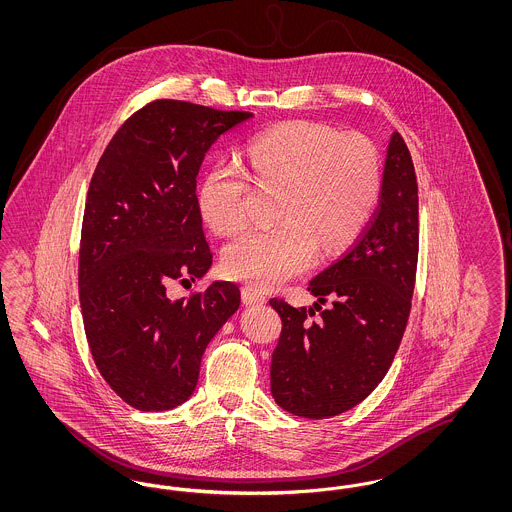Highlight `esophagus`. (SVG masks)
Returning a JSON list of instances; mask_svg holds the SVG:
<instances>
[{
    "label": "esophagus",
    "mask_w": 512,
    "mask_h": 512,
    "mask_svg": "<svg viewBox=\"0 0 512 512\" xmlns=\"http://www.w3.org/2000/svg\"><path fill=\"white\" fill-rule=\"evenodd\" d=\"M242 299H244L245 305H263L267 303V297L253 288H244L242 290Z\"/></svg>",
    "instance_id": "34e87169"
}]
</instances>
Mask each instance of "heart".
<instances>
[{
	"instance_id": "1",
	"label": "heart",
	"mask_w": 512,
	"mask_h": 512,
	"mask_svg": "<svg viewBox=\"0 0 512 512\" xmlns=\"http://www.w3.org/2000/svg\"><path fill=\"white\" fill-rule=\"evenodd\" d=\"M247 167L257 182L278 184L276 224L249 230L224 249V272L259 290H272L326 253L351 244L372 217L382 174L376 149L318 122L292 121L259 132L247 144ZM247 172L230 159L215 161L197 186V211L220 236L247 220Z\"/></svg>"
}]
</instances>
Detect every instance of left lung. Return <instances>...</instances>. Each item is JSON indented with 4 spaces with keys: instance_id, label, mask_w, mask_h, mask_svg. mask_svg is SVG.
<instances>
[{
    "instance_id": "obj_1",
    "label": "left lung",
    "mask_w": 512,
    "mask_h": 512,
    "mask_svg": "<svg viewBox=\"0 0 512 512\" xmlns=\"http://www.w3.org/2000/svg\"><path fill=\"white\" fill-rule=\"evenodd\" d=\"M418 261V186L409 147L393 132L380 205L365 232L309 282L313 307L270 299L282 317L272 353L270 393L288 413L328 418L370 395L403 338ZM329 303L322 312L320 304ZM321 312L317 321L314 309Z\"/></svg>"
}]
</instances>
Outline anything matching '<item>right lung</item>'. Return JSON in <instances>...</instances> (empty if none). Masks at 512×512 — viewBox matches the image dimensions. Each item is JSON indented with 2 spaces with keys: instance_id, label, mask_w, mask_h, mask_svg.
Wrapping results in <instances>:
<instances>
[{
  "instance_id": "add662e5",
  "label": "right lung",
  "mask_w": 512,
  "mask_h": 512,
  "mask_svg": "<svg viewBox=\"0 0 512 512\" xmlns=\"http://www.w3.org/2000/svg\"><path fill=\"white\" fill-rule=\"evenodd\" d=\"M253 113L159 99L105 147L86 197L78 293L99 374L138 411L194 393L209 341L240 307L232 282L171 301V280L203 278L213 253L197 211V172L219 136Z\"/></svg>"
}]
</instances>
